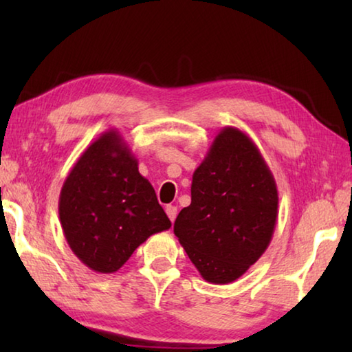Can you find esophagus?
<instances>
[{
    "label": "esophagus",
    "mask_w": 352,
    "mask_h": 352,
    "mask_svg": "<svg viewBox=\"0 0 352 352\" xmlns=\"http://www.w3.org/2000/svg\"><path fill=\"white\" fill-rule=\"evenodd\" d=\"M166 214H168V217L170 219V222H174L175 217H177V206H174V205L166 206Z\"/></svg>",
    "instance_id": "esophagus-1"
}]
</instances>
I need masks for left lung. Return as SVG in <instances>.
Segmentation results:
<instances>
[{
	"mask_svg": "<svg viewBox=\"0 0 352 352\" xmlns=\"http://www.w3.org/2000/svg\"><path fill=\"white\" fill-rule=\"evenodd\" d=\"M278 219L276 182L258 146L236 127H223L194 170L190 205L174 234L212 284H230L270 245Z\"/></svg>",
	"mask_w": 352,
	"mask_h": 352,
	"instance_id": "8db88e82",
	"label": "left lung"
}]
</instances>
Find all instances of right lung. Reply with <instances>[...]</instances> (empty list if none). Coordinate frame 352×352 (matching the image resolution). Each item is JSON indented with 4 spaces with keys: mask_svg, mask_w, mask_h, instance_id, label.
Here are the masks:
<instances>
[{
    "mask_svg": "<svg viewBox=\"0 0 352 352\" xmlns=\"http://www.w3.org/2000/svg\"><path fill=\"white\" fill-rule=\"evenodd\" d=\"M69 248L96 273H115L142 242L170 228L138 160L116 129L100 133L74 163L58 197Z\"/></svg>",
    "mask_w": 352,
    "mask_h": 352,
    "instance_id": "1",
    "label": "right lung"
}]
</instances>
